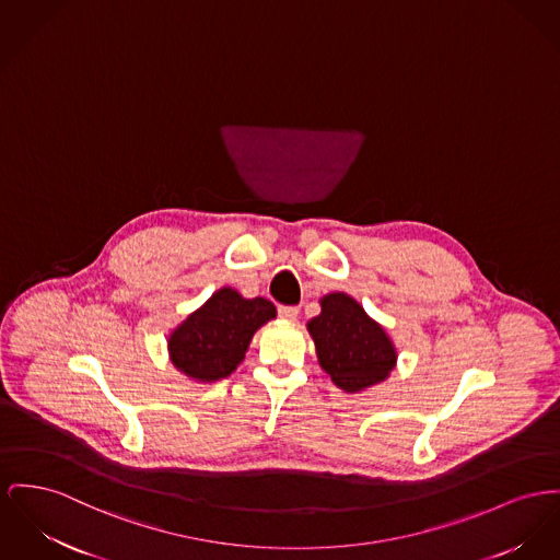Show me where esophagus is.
Returning a JSON list of instances; mask_svg holds the SVG:
<instances>
[{
  "label": "esophagus",
  "instance_id": "34e87169",
  "mask_svg": "<svg viewBox=\"0 0 560 560\" xmlns=\"http://www.w3.org/2000/svg\"><path fill=\"white\" fill-rule=\"evenodd\" d=\"M278 314L282 316V318H289V320H295L299 314L298 305H280L278 307Z\"/></svg>",
  "mask_w": 560,
  "mask_h": 560
}]
</instances>
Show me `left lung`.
<instances>
[{
    "label": "left lung",
    "mask_w": 560,
    "mask_h": 560,
    "mask_svg": "<svg viewBox=\"0 0 560 560\" xmlns=\"http://www.w3.org/2000/svg\"><path fill=\"white\" fill-rule=\"evenodd\" d=\"M323 312L307 323L320 368L346 393L382 382L395 368V346L365 310L343 293L320 301Z\"/></svg>",
    "instance_id": "1"
}]
</instances>
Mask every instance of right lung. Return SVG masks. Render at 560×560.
<instances>
[{
	"instance_id": "obj_1",
	"label": "right lung",
	"mask_w": 560,
	"mask_h": 560,
	"mask_svg": "<svg viewBox=\"0 0 560 560\" xmlns=\"http://www.w3.org/2000/svg\"><path fill=\"white\" fill-rule=\"evenodd\" d=\"M273 316L271 301L221 289L170 337L172 363L195 380L226 377L242 363L255 331Z\"/></svg>"
}]
</instances>
